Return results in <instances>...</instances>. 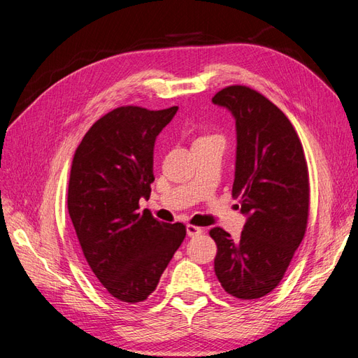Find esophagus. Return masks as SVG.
<instances>
[{"label": "esophagus", "instance_id": "obj_1", "mask_svg": "<svg viewBox=\"0 0 358 358\" xmlns=\"http://www.w3.org/2000/svg\"><path fill=\"white\" fill-rule=\"evenodd\" d=\"M203 233V230L200 229V227H196V225H191V224H188L187 225V234L189 236V237H194V236H199V234H201Z\"/></svg>", "mask_w": 358, "mask_h": 358}]
</instances>
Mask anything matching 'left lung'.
Wrapping results in <instances>:
<instances>
[{"mask_svg": "<svg viewBox=\"0 0 358 358\" xmlns=\"http://www.w3.org/2000/svg\"><path fill=\"white\" fill-rule=\"evenodd\" d=\"M236 121L233 197L246 216L239 239L215 227V275L229 294L259 299L284 278L303 241L309 215V175L303 146L284 112L242 85L212 99Z\"/></svg>", "mask_w": 358, "mask_h": 358, "instance_id": "obj_1", "label": "left lung"}]
</instances>
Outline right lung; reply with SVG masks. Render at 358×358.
<instances>
[{
	"label": "right lung",
	"mask_w": 358,
	"mask_h": 358,
	"mask_svg": "<svg viewBox=\"0 0 358 358\" xmlns=\"http://www.w3.org/2000/svg\"><path fill=\"white\" fill-rule=\"evenodd\" d=\"M176 112L117 107L90 128L73 158L67 208L82 252L104 289L125 303L155 291L187 234L180 222L138 212L155 180V138Z\"/></svg>",
	"instance_id": "right-lung-1"
}]
</instances>
